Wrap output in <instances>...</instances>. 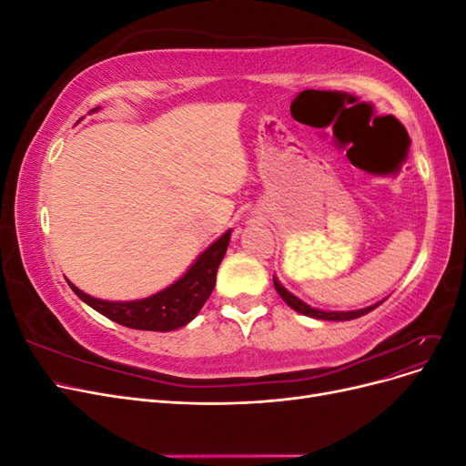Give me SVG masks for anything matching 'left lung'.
I'll return each instance as SVG.
<instances>
[{
    "mask_svg": "<svg viewBox=\"0 0 466 466\" xmlns=\"http://www.w3.org/2000/svg\"><path fill=\"white\" fill-rule=\"evenodd\" d=\"M274 288L279 293V298L284 299L293 309V311H298V313L307 315V317H313V319H320V320H351V319H358V317L368 315L370 311H373L375 307H379L380 303H383V301H379V303L370 305V307H365V309H358V311H320V309H315L311 305H307L305 301H301L299 298H295L293 293H289L284 286L279 284V281L276 279V276H274Z\"/></svg>",
    "mask_w": 466,
    "mask_h": 466,
    "instance_id": "left-lung-1",
    "label": "left lung"
}]
</instances>
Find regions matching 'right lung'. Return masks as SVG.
<instances>
[{
    "mask_svg": "<svg viewBox=\"0 0 466 466\" xmlns=\"http://www.w3.org/2000/svg\"><path fill=\"white\" fill-rule=\"evenodd\" d=\"M229 238L231 229L225 231L216 243H211L196 258L185 276L146 299L105 301L83 293L72 281H67V284L81 301H86L96 313L122 324V327L155 332L177 330L198 315L211 291H214L218 268L225 257V250H228Z\"/></svg>",
    "mask_w": 466,
    "mask_h": 466,
    "instance_id": "obj_1",
    "label": "right lung"
}]
</instances>
